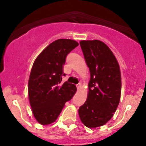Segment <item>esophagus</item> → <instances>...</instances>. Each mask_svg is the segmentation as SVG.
<instances>
[{
	"label": "esophagus",
	"instance_id": "obj_1",
	"mask_svg": "<svg viewBox=\"0 0 146 146\" xmlns=\"http://www.w3.org/2000/svg\"><path fill=\"white\" fill-rule=\"evenodd\" d=\"M81 88H82V85H81V83H78V84L77 85V88L78 89V90H80Z\"/></svg>",
	"mask_w": 146,
	"mask_h": 146
}]
</instances>
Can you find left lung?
Instances as JSON below:
<instances>
[{"label":"left lung","instance_id":"8db88e82","mask_svg":"<svg viewBox=\"0 0 146 146\" xmlns=\"http://www.w3.org/2000/svg\"><path fill=\"white\" fill-rule=\"evenodd\" d=\"M90 70L88 94L79 108L82 123L88 128L101 126L111 119L118 106L121 76L116 58L110 49L99 40L80 42Z\"/></svg>","mask_w":146,"mask_h":146}]
</instances>
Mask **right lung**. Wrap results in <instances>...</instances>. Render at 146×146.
Instances as JSON below:
<instances>
[{
  "label": "right lung",
  "instance_id": "right-lung-1",
  "mask_svg": "<svg viewBox=\"0 0 146 146\" xmlns=\"http://www.w3.org/2000/svg\"><path fill=\"white\" fill-rule=\"evenodd\" d=\"M79 44L60 38L48 45L36 58L28 80V96L32 112L40 124L53 123L65 103L77 91L74 84L61 83L67 55Z\"/></svg>",
  "mask_w": 146,
  "mask_h": 146
}]
</instances>
